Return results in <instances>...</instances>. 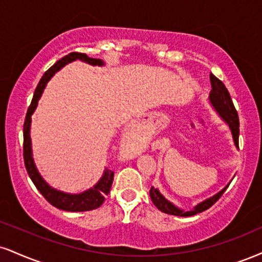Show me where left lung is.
<instances>
[{
	"label": "left lung",
	"mask_w": 262,
	"mask_h": 262,
	"mask_svg": "<svg viewBox=\"0 0 262 262\" xmlns=\"http://www.w3.org/2000/svg\"><path fill=\"white\" fill-rule=\"evenodd\" d=\"M210 81H211V91L209 95V101L212 106V108L215 110L217 115L221 117L227 125H228L229 130L232 133L233 143L235 146L238 147V139H239V118L238 113L235 111L234 105H233L231 95H229L228 90L225 86V84L221 80L217 79L213 74H210ZM231 183V182H229ZM228 184L226 185L222 190H220L219 193L213 195V196L207 198L206 200L201 201L194 206L190 210H183L181 207L176 206L174 204L171 203L168 199H166L163 195L160 193V190L157 188L151 187L150 189V198L152 200V203L155 206L162 212L168 213V215L173 216H181V217H188V216H194L196 213L203 212V211L210 209L213 204L216 203L220 198L222 196V194L225 193L226 189L228 188Z\"/></svg>",
	"instance_id": "left-lung-1"
}]
</instances>
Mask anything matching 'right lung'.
<instances>
[{
    "label": "right lung",
    "mask_w": 262,
    "mask_h": 262,
    "mask_svg": "<svg viewBox=\"0 0 262 262\" xmlns=\"http://www.w3.org/2000/svg\"><path fill=\"white\" fill-rule=\"evenodd\" d=\"M80 59L85 63H89L91 66H99L102 67L105 66V62L100 58H91L86 56L85 53L79 52H72L69 55L64 56V57L59 59L52 66L49 71L43 74L41 78L39 84H37L35 93H34L33 100L28 108L27 117H25L24 128H23V135H24V145H23V155H24V163L25 168H27L28 174L31 181H33L34 185H35L37 190L42 194V196L49 201L52 206L57 207L59 210L63 211H71V212H83V211H90L95 210L100 207L101 205L105 201V196L108 195L110 189L112 187L113 176L115 172L111 169H106L103 171L101 178L97 181V183L93 188L88 189V190L83 191L79 194H72V193H64V191L57 190V189L52 188L51 185L47 183L40 172L37 171L35 162H34L33 157V149H31V138H30V127H31V116H33L34 111L36 110L37 102H39L41 95H42L43 89L46 88V84L49 80L57 73L59 69H62L68 63Z\"/></svg>",
    "instance_id": "add662e5"
}]
</instances>
